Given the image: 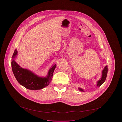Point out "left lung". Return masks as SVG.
<instances>
[{
    "label": "left lung",
    "mask_w": 122,
    "mask_h": 122,
    "mask_svg": "<svg viewBox=\"0 0 122 122\" xmlns=\"http://www.w3.org/2000/svg\"><path fill=\"white\" fill-rule=\"evenodd\" d=\"M107 72H108V68H107V66H106L103 71H102V77H101V79L97 81V86L98 87H99L105 81L106 76L107 75ZM79 91H80L81 92H84V91L83 90V89H82L81 88H79Z\"/></svg>",
    "instance_id": "8db88e82"
}]
</instances>
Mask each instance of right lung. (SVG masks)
Segmentation results:
<instances>
[{
    "mask_svg": "<svg viewBox=\"0 0 122 122\" xmlns=\"http://www.w3.org/2000/svg\"><path fill=\"white\" fill-rule=\"evenodd\" d=\"M17 54V49H15L12 57L11 66L13 73L19 84L26 88L31 90L42 89L49 84L52 80L56 64L53 65L49 70L48 76L46 78L39 77L28 70L20 67L14 60V58Z\"/></svg>",
    "mask_w": 122,
    "mask_h": 122,
    "instance_id": "right-lung-1",
    "label": "right lung"
}]
</instances>
